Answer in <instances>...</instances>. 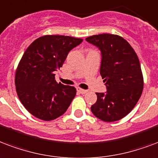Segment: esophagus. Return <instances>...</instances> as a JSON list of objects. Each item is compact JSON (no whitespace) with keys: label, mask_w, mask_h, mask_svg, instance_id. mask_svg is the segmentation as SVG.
Returning <instances> with one entry per match:
<instances>
[{"label":"esophagus","mask_w":158,"mask_h":158,"mask_svg":"<svg viewBox=\"0 0 158 158\" xmlns=\"http://www.w3.org/2000/svg\"><path fill=\"white\" fill-rule=\"evenodd\" d=\"M77 91L80 93V94H86V93L88 92V90L82 89H80V88H77Z\"/></svg>","instance_id":"esophagus-1"}]
</instances>
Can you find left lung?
<instances>
[{
  "mask_svg": "<svg viewBox=\"0 0 158 158\" xmlns=\"http://www.w3.org/2000/svg\"><path fill=\"white\" fill-rule=\"evenodd\" d=\"M86 41L101 52L100 74L105 83V93H96L97 101L91 111L104 122L124 118L139 100L143 78L138 55L129 43L116 35L89 36Z\"/></svg>",
  "mask_w": 158,
  "mask_h": 158,
  "instance_id": "obj_1",
  "label": "left lung"
}]
</instances>
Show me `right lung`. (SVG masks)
<instances>
[{
  "instance_id": "right-lung-1",
  "label": "right lung",
  "mask_w": 158,
  "mask_h": 158,
  "mask_svg": "<svg viewBox=\"0 0 158 158\" xmlns=\"http://www.w3.org/2000/svg\"><path fill=\"white\" fill-rule=\"evenodd\" d=\"M83 41L64 35H44L32 42L15 72L16 92L24 107L36 118L50 121L65 113L76 94L75 88L58 84L55 71L69 52Z\"/></svg>"
}]
</instances>
